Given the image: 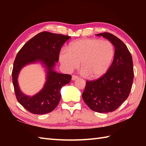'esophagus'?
<instances>
[{
  "label": "esophagus",
  "instance_id": "1",
  "mask_svg": "<svg viewBox=\"0 0 146 146\" xmlns=\"http://www.w3.org/2000/svg\"><path fill=\"white\" fill-rule=\"evenodd\" d=\"M77 78H78V76H76V75H73L72 76V80H75Z\"/></svg>",
  "mask_w": 146,
  "mask_h": 146
}]
</instances>
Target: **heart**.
<instances>
[{"instance_id":"heart-1","label":"heart","mask_w":146,"mask_h":146,"mask_svg":"<svg viewBox=\"0 0 146 146\" xmlns=\"http://www.w3.org/2000/svg\"><path fill=\"white\" fill-rule=\"evenodd\" d=\"M115 56V48L108 40L87 38L72 42L68 49L61 50L60 60L67 71H71L81 63L82 74L97 79L109 70Z\"/></svg>"}]
</instances>
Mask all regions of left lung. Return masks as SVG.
<instances>
[{
  "mask_svg": "<svg viewBox=\"0 0 146 146\" xmlns=\"http://www.w3.org/2000/svg\"><path fill=\"white\" fill-rule=\"evenodd\" d=\"M112 43L115 56L107 72L97 80H87L82 98L91 110L111 112L128 98L134 80L131 52L120 39L109 33L98 34Z\"/></svg>",
  "mask_w": 146,
  "mask_h": 146,
  "instance_id": "obj_1",
  "label": "left lung"
}]
</instances>
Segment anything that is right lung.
Wrapping results in <instances>:
<instances>
[{
  "label": "right lung",
  "mask_w": 146,
  "mask_h": 146,
  "mask_svg": "<svg viewBox=\"0 0 146 146\" xmlns=\"http://www.w3.org/2000/svg\"><path fill=\"white\" fill-rule=\"evenodd\" d=\"M71 38L59 34L41 32L29 40L17 52L12 72V83L17 101L24 108L33 114H45L56 107L61 99L62 86L69 83L71 76L61 74L53 70L62 46ZM39 60L48 70L47 81L44 88L31 98L24 95L18 88L17 76L25 65Z\"/></svg>",
  "instance_id": "add662e5"
}]
</instances>
